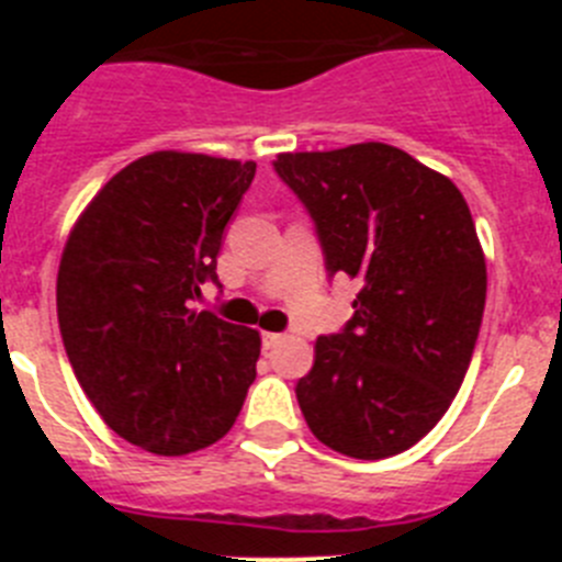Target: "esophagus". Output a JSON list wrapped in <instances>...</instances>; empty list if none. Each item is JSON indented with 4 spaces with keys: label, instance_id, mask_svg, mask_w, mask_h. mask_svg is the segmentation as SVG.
<instances>
[{
    "label": "esophagus",
    "instance_id": "34e87169",
    "mask_svg": "<svg viewBox=\"0 0 562 562\" xmlns=\"http://www.w3.org/2000/svg\"><path fill=\"white\" fill-rule=\"evenodd\" d=\"M281 340H284V335H278V331H265V335H261L265 349H272V346H278Z\"/></svg>",
    "mask_w": 562,
    "mask_h": 562
}]
</instances>
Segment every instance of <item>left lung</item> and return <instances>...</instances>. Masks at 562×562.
I'll use <instances>...</instances> for the list:
<instances>
[{
  "label": "left lung",
  "mask_w": 562,
  "mask_h": 562,
  "mask_svg": "<svg viewBox=\"0 0 562 562\" xmlns=\"http://www.w3.org/2000/svg\"><path fill=\"white\" fill-rule=\"evenodd\" d=\"M315 220L329 276L360 281L355 317L317 337L297 405L326 448L389 459L450 408L486 301V261L459 188L389 143L278 154Z\"/></svg>",
  "instance_id": "left-lung-1"
}]
</instances>
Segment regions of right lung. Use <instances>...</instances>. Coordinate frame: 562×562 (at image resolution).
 I'll return each mask as SVG.
<instances>
[{
    "instance_id": "right-lung-1",
    "label": "right lung",
    "mask_w": 562,
    "mask_h": 562,
    "mask_svg": "<svg viewBox=\"0 0 562 562\" xmlns=\"http://www.w3.org/2000/svg\"><path fill=\"white\" fill-rule=\"evenodd\" d=\"M256 162L154 151L128 162L69 231L56 304L69 366L109 428L186 456L233 428L261 337L191 310Z\"/></svg>"
}]
</instances>
